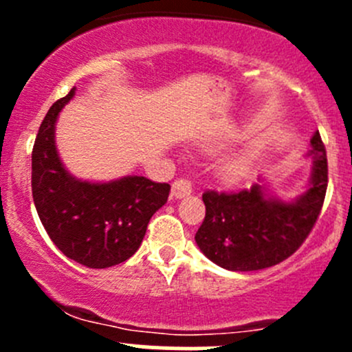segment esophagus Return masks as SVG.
I'll list each match as a JSON object with an SVG mask.
<instances>
[{
  "instance_id": "1",
  "label": "esophagus",
  "mask_w": 352,
  "mask_h": 352,
  "mask_svg": "<svg viewBox=\"0 0 352 352\" xmlns=\"http://www.w3.org/2000/svg\"><path fill=\"white\" fill-rule=\"evenodd\" d=\"M192 194V184L187 179H179L172 184V196L175 199H182Z\"/></svg>"
}]
</instances>
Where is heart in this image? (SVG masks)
Returning a JSON list of instances; mask_svg holds the SVG:
<instances>
[{
  "label": "heart",
  "instance_id": "1",
  "mask_svg": "<svg viewBox=\"0 0 352 352\" xmlns=\"http://www.w3.org/2000/svg\"><path fill=\"white\" fill-rule=\"evenodd\" d=\"M245 170H247V160L243 156H230L219 166L223 179L226 180H236L239 177H242Z\"/></svg>",
  "mask_w": 352,
  "mask_h": 352
}]
</instances>
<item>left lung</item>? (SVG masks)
<instances>
[{
	"mask_svg": "<svg viewBox=\"0 0 352 352\" xmlns=\"http://www.w3.org/2000/svg\"><path fill=\"white\" fill-rule=\"evenodd\" d=\"M305 156L311 160L310 179L293 199L271 194L264 179L239 192L202 194L206 216L196 243L209 261L228 271H258L279 264L300 248L327 192V153L318 131Z\"/></svg>",
	"mask_w": 352,
	"mask_h": 352,
	"instance_id": "left-lung-1",
	"label": "left lung"
}]
</instances>
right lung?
Masks as SVG:
<instances>
[{
  "label": "right lung",
  "mask_w": 352,
  "mask_h": 352,
  "mask_svg": "<svg viewBox=\"0 0 352 352\" xmlns=\"http://www.w3.org/2000/svg\"><path fill=\"white\" fill-rule=\"evenodd\" d=\"M74 91L56 102L42 120L32 151V196L45 232L67 258L105 269L136 254L170 186L140 175L91 182L69 173L56 146V124Z\"/></svg>",
  "instance_id": "add662e5"
}]
</instances>
